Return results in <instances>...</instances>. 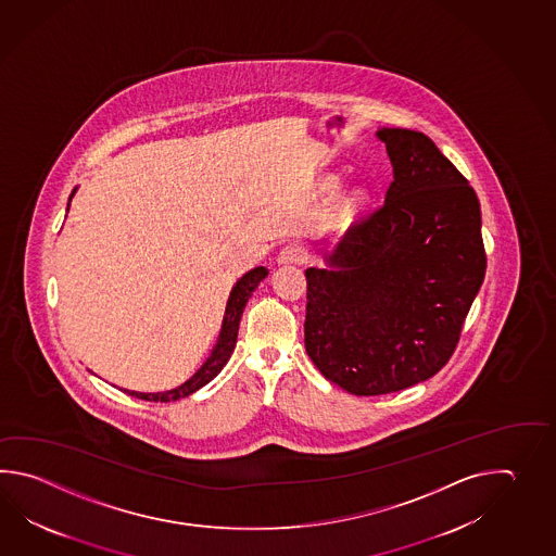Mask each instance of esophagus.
Listing matches in <instances>:
<instances>
[{"label":"esophagus","instance_id":"1","mask_svg":"<svg viewBox=\"0 0 556 556\" xmlns=\"http://www.w3.org/2000/svg\"><path fill=\"white\" fill-rule=\"evenodd\" d=\"M306 258L307 256L304 249H300V247H295V244H290V247L280 250L278 264H302Z\"/></svg>","mask_w":556,"mask_h":556}]
</instances>
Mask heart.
Here are the masks:
<instances>
[{"label": "heart", "instance_id": "obj_1", "mask_svg": "<svg viewBox=\"0 0 556 556\" xmlns=\"http://www.w3.org/2000/svg\"><path fill=\"white\" fill-rule=\"evenodd\" d=\"M338 178L330 177L324 182L326 192H336L338 189ZM366 190L355 187V189L345 190L342 197L336 202V223L338 225H350L357 214L362 213V208L366 206Z\"/></svg>", "mask_w": 556, "mask_h": 556}]
</instances>
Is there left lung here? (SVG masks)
I'll return each mask as SVG.
<instances>
[{"instance_id": "8db88e82", "label": "left lung", "mask_w": 556, "mask_h": 556, "mask_svg": "<svg viewBox=\"0 0 556 556\" xmlns=\"http://www.w3.org/2000/svg\"><path fill=\"white\" fill-rule=\"evenodd\" d=\"M393 166L383 206L307 268L304 342L321 376L354 395L433 378L450 362L484 280L481 206L419 130L381 127Z\"/></svg>"}]
</instances>
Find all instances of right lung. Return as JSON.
Returning a JSON list of instances; mask_svg holds the SVG:
<instances>
[{"label": "right lung", "instance_id": "1", "mask_svg": "<svg viewBox=\"0 0 556 556\" xmlns=\"http://www.w3.org/2000/svg\"><path fill=\"white\" fill-rule=\"evenodd\" d=\"M75 190H73L72 197H70V202H72ZM67 211H70V204H67ZM266 276H268V268L258 266V268H252L250 273L244 274V276L232 286L230 295H228V302H226L225 318H223V328H220V333H218V340L214 343L213 352L206 357V362L194 371L192 378L187 379L185 383H180L175 390L156 391V393H142V391L130 390L123 391H127L129 395H135V397H139V400H147V402H177V400H182V397H187L190 393L201 390L202 386H206L208 381H213V379L220 374V369L226 366V362L230 359L232 352H235L238 326H240L242 312H244V307H247L250 295L258 288V283H261Z\"/></svg>", "mask_w": 556, "mask_h": 556}]
</instances>
